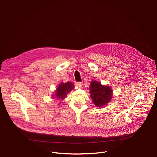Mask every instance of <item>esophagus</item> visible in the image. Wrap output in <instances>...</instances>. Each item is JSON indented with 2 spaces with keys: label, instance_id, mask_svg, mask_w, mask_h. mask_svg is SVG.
I'll return each mask as SVG.
<instances>
[{
  "label": "esophagus",
  "instance_id": "34e87169",
  "mask_svg": "<svg viewBox=\"0 0 157 157\" xmlns=\"http://www.w3.org/2000/svg\"><path fill=\"white\" fill-rule=\"evenodd\" d=\"M75 84L78 87H81L82 86V82H75Z\"/></svg>",
  "mask_w": 157,
  "mask_h": 157
}]
</instances>
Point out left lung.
Instances as JSON below:
<instances>
[{"label": "left lung", "instance_id": "1", "mask_svg": "<svg viewBox=\"0 0 157 157\" xmlns=\"http://www.w3.org/2000/svg\"><path fill=\"white\" fill-rule=\"evenodd\" d=\"M89 93L96 107L107 104L113 97V89L109 86L102 85L97 81H93L89 86Z\"/></svg>", "mask_w": 157, "mask_h": 157}]
</instances>
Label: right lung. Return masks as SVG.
Masks as SVG:
<instances>
[{"mask_svg":"<svg viewBox=\"0 0 157 157\" xmlns=\"http://www.w3.org/2000/svg\"><path fill=\"white\" fill-rule=\"evenodd\" d=\"M73 84L71 82H68L66 83H60L56 89L54 96L55 98L63 100L66 96V95L68 94V93L71 90H73Z\"/></svg>","mask_w":157,"mask_h":157,"instance_id":"1","label":"right lung"}]
</instances>
